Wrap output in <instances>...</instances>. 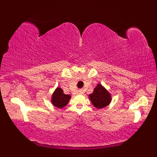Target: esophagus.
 <instances>
[{"label":"esophagus","instance_id":"obj_1","mask_svg":"<svg viewBox=\"0 0 157 157\" xmlns=\"http://www.w3.org/2000/svg\"><path fill=\"white\" fill-rule=\"evenodd\" d=\"M78 94H83V93H84V91H83V90L79 89L78 90Z\"/></svg>","mask_w":157,"mask_h":157}]
</instances>
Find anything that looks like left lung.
<instances>
[{"instance_id":"1","label":"left lung","mask_w":157,"mask_h":157,"mask_svg":"<svg viewBox=\"0 0 157 157\" xmlns=\"http://www.w3.org/2000/svg\"><path fill=\"white\" fill-rule=\"evenodd\" d=\"M89 96L92 105L98 109L105 107L111 101V95L100 84L94 88V92L90 94Z\"/></svg>"}]
</instances>
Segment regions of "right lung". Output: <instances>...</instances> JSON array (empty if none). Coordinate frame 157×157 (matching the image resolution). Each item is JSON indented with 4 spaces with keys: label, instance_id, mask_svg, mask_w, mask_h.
<instances>
[{
    "label": "right lung",
    "instance_id": "obj_1",
    "mask_svg": "<svg viewBox=\"0 0 157 157\" xmlns=\"http://www.w3.org/2000/svg\"><path fill=\"white\" fill-rule=\"evenodd\" d=\"M71 98V96L65 94L63 90L60 88L56 89L55 92L53 93L52 97V102L53 105L58 108H63L65 106Z\"/></svg>",
    "mask_w": 157,
    "mask_h": 157
}]
</instances>
